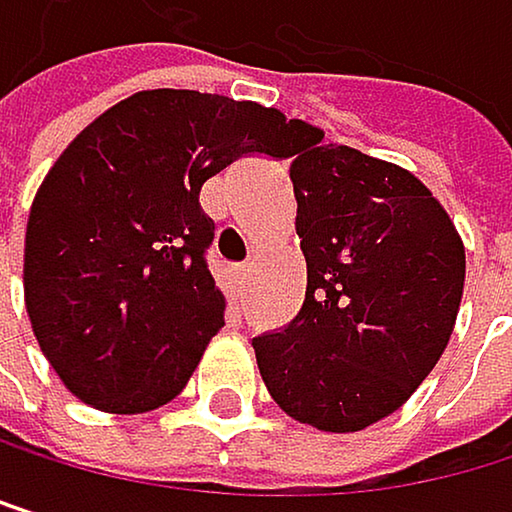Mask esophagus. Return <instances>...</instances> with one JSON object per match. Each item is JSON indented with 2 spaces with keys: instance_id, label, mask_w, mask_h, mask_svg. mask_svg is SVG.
Segmentation results:
<instances>
[{
  "instance_id": "1",
  "label": "esophagus",
  "mask_w": 512,
  "mask_h": 512,
  "mask_svg": "<svg viewBox=\"0 0 512 512\" xmlns=\"http://www.w3.org/2000/svg\"><path fill=\"white\" fill-rule=\"evenodd\" d=\"M248 279H251V267H236V282H239V291L248 288Z\"/></svg>"
}]
</instances>
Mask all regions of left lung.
<instances>
[{
  "instance_id": "1",
  "label": "left lung",
  "mask_w": 512,
  "mask_h": 512,
  "mask_svg": "<svg viewBox=\"0 0 512 512\" xmlns=\"http://www.w3.org/2000/svg\"><path fill=\"white\" fill-rule=\"evenodd\" d=\"M322 137L304 125L291 153L304 307L251 347L288 418L356 433L405 405L439 362L467 258L448 211L415 174Z\"/></svg>"
}]
</instances>
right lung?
I'll return each mask as SVG.
<instances>
[{
	"label": "right lung",
	"mask_w": 512,
	"mask_h": 512,
	"mask_svg": "<svg viewBox=\"0 0 512 512\" xmlns=\"http://www.w3.org/2000/svg\"><path fill=\"white\" fill-rule=\"evenodd\" d=\"M301 134L254 101L153 88L73 137L30 208L24 301L76 399L144 415L187 387L227 307L199 190L242 153L291 156Z\"/></svg>",
	"instance_id": "1"
}]
</instances>
